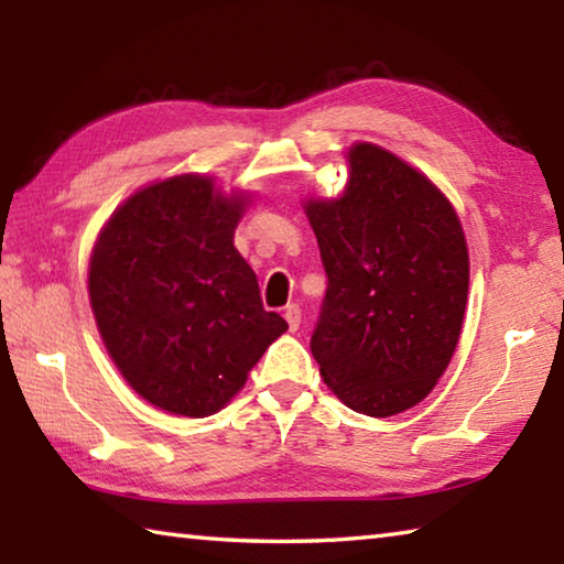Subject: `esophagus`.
I'll return each instance as SVG.
<instances>
[{"mask_svg": "<svg viewBox=\"0 0 564 564\" xmlns=\"http://www.w3.org/2000/svg\"><path fill=\"white\" fill-rule=\"evenodd\" d=\"M283 318L289 321V328H291V330H299V328H301V305H299V303L285 305Z\"/></svg>", "mask_w": 564, "mask_h": 564, "instance_id": "obj_1", "label": "esophagus"}]
</instances>
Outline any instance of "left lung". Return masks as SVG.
I'll use <instances>...</instances> for the list:
<instances>
[{
    "mask_svg": "<svg viewBox=\"0 0 564 564\" xmlns=\"http://www.w3.org/2000/svg\"><path fill=\"white\" fill-rule=\"evenodd\" d=\"M348 161L346 194L305 204L328 275L311 352L350 410L388 417L445 373L470 261L457 214L423 174L376 144Z\"/></svg>",
    "mask_w": 564,
    "mask_h": 564,
    "instance_id": "8db88e82",
    "label": "left lung"
}]
</instances>
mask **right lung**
Returning <instances> with one entry per match:
<instances>
[{
  "instance_id": "obj_1",
  "label": "right lung",
  "mask_w": 564,
  "mask_h": 564,
  "mask_svg": "<svg viewBox=\"0 0 564 564\" xmlns=\"http://www.w3.org/2000/svg\"><path fill=\"white\" fill-rule=\"evenodd\" d=\"M243 198L206 176H174L133 194L104 228L89 299L121 376L151 405L186 417L221 410L265 348L289 330L265 311L234 248Z\"/></svg>"
}]
</instances>
